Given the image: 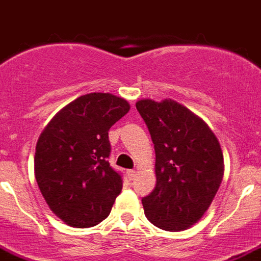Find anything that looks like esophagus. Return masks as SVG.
<instances>
[{
	"instance_id": "34e87169",
	"label": "esophagus",
	"mask_w": 261,
	"mask_h": 261,
	"mask_svg": "<svg viewBox=\"0 0 261 261\" xmlns=\"http://www.w3.org/2000/svg\"><path fill=\"white\" fill-rule=\"evenodd\" d=\"M135 174H137V171L135 170H127V177L130 179H134Z\"/></svg>"
}]
</instances>
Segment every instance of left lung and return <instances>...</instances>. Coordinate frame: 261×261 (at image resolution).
Listing matches in <instances>:
<instances>
[{
  "label": "left lung",
  "instance_id": "1",
  "mask_svg": "<svg viewBox=\"0 0 261 261\" xmlns=\"http://www.w3.org/2000/svg\"><path fill=\"white\" fill-rule=\"evenodd\" d=\"M137 110L155 150L156 185L142 200L161 229L185 230L202 219L224 175L219 139L204 120L173 99H141Z\"/></svg>",
  "mask_w": 261,
  "mask_h": 261
}]
</instances>
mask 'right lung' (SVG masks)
<instances>
[{
	"mask_svg": "<svg viewBox=\"0 0 261 261\" xmlns=\"http://www.w3.org/2000/svg\"><path fill=\"white\" fill-rule=\"evenodd\" d=\"M128 111L123 97L92 92L63 107L40 134L36 181L67 225L91 228L110 215L123 185L109 164V130Z\"/></svg>",
	"mask_w": 261,
	"mask_h": 261,
	"instance_id": "1",
	"label": "right lung"
}]
</instances>
